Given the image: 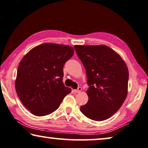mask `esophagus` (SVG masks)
Segmentation results:
<instances>
[{
	"mask_svg": "<svg viewBox=\"0 0 148 148\" xmlns=\"http://www.w3.org/2000/svg\"><path fill=\"white\" fill-rule=\"evenodd\" d=\"M81 90H82V88L79 87H78L77 89H74L73 91L75 92V93H79V92L81 91Z\"/></svg>",
	"mask_w": 148,
	"mask_h": 148,
	"instance_id": "esophagus-1",
	"label": "esophagus"
}]
</instances>
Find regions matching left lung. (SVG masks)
<instances>
[{
    "label": "left lung",
    "mask_w": 148,
    "mask_h": 148,
    "mask_svg": "<svg viewBox=\"0 0 148 148\" xmlns=\"http://www.w3.org/2000/svg\"><path fill=\"white\" fill-rule=\"evenodd\" d=\"M86 69L89 100L80 110L94 121L110 118L121 108L127 95L129 71L125 62L109 47L75 45Z\"/></svg>",
    "instance_id": "left-lung-1"
}]
</instances>
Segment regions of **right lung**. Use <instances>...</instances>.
Segmentation results:
<instances>
[{
    "instance_id": "obj_1",
    "label": "right lung",
    "mask_w": 148,
    "mask_h": 148,
    "mask_svg": "<svg viewBox=\"0 0 148 148\" xmlns=\"http://www.w3.org/2000/svg\"><path fill=\"white\" fill-rule=\"evenodd\" d=\"M74 54L72 47L43 43L30 50L19 63L15 89L32 114L45 116L57 110L71 91L62 79L63 66Z\"/></svg>"
}]
</instances>
